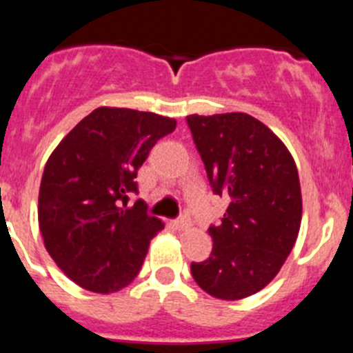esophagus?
I'll return each instance as SVG.
<instances>
[{"label":"esophagus","instance_id":"esophagus-1","mask_svg":"<svg viewBox=\"0 0 353 353\" xmlns=\"http://www.w3.org/2000/svg\"><path fill=\"white\" fill-rule=\"evenodd\" d=\"M173 226L176 228V230H185V228L189 226V219H187L185 215H182V217H179L176 221H173Z\"/></svg>","mask_w":353,"mask_h":353}]
</instances>
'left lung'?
Here are the masks:
<instances>
[{
    "label": "left lung",
    "instance_id": "left-lung-1",
    "mask_svg": "<svg viewBox=\"0 0 353 353\" xmlns=\"http://www.w3.org/2000/svg\"><path fill=\"white\" fill-rule=\"evenodd\" d=\"M212 191L230 198L212 224L210 258L192 263L201 290L239 301L269 285L295 245L302 219L295 161L276 134L245 113L187 117Z\"/></svg>",
    "mask_w": 353,
    "mask_h": 353
}]
</instances>
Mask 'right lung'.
<instances>
[{"instance_id":"1","label":"right lung","mask_w":353,"mask_h":353,"mask_svg":"<svg viewBox=\"0 0 353 353\" xmlns=\"http://www.w3.org/2000/svg\"><path fill=\"white\" fill-rule=\"evenodd\" d=\"M176 127L174 118L97 108L56 146L43 168L39 226L43 245L68 279L95 293L125 288L139 274L164 223L146 214L138 170Z\"/></svg>"}]
</instances>
